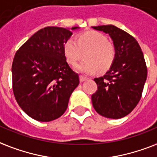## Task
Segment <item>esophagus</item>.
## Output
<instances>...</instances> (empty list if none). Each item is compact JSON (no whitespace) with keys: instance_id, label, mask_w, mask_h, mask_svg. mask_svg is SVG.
<instances>
[{"instance_id":"esophagus-1","label":"esophagus","mask_w":157,"mask_h":157,"mask_svg":"<svg viewBox=\"0 0 157 157\" xmlns=\"http://www.w3.org/2000/svg\"><path fill=\"white\" fill-rule=\"evenodd\" d=\"M87 77H84V76H82V75H80L79 76L80 82H83V81H85V80L87 79Z\"/></svg>"}]
</instances>
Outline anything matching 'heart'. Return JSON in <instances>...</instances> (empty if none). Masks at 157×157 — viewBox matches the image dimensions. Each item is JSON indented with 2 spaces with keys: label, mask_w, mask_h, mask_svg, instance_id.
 Listing matches in <instances>:
<instances>
[{
  "label": "heart",
  "mask_w": 157,
  "mask_h": 157,
  "mask_svg": "<svg viewBox=\"0 0 157 157\" xmlns=\"http://www.w3.org/2000/svg\"><path fill=\"white\" fill-rule=\"evenodd\" d=\"M85 52V59L79 62L75 69L83 74H92L98 69L99 72L109 70L116 57V48L106 36L96 31L82 33L78 39L70 37L64 44V54L67 62L75 65Z\"/></svg>",
  "instance_id": "1"
}]
</instances>
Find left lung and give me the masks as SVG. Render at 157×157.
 Listing matches in <instances>:
<instances>
[{
	"label": "left lung",
	"instance_id": "left-lung-1",
	"mask_svg": "<svg viewBox=\"0 0 157 157\" xmlns=\"http://www.w3.org/2000/svg\"><path fill=\"white\" fill-rule=\"evenodd\" d=\"M92 29L108 33L116 48L110 70L94 78L98 90L92 95V105L104 117L120 119L128 115L142 98L147 76L145 59L138 42L127 32L111 24Z\"/></svg>",
	"mask_w": 157,
	"mask_h": 157
}]
</instances>
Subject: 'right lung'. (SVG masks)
Segmentation results:
<instances>
[{
  "mask_svg": "<svg viewBox=\"0 0 157 157\" xmlns=\"http://www.w3.org/2000/svg\"><path fill=\"white\" fill-rule=\"evenodd\" d=\"M71 35L65 28L46 27L15 53L12 64L14 98L22 110L37 121L60 117L79 83L78 75L70 67L64 54V44Z\"/></svg>",
  "mask_w": 157,
  "mask_h": 157,
  "instance_id": "1",
  "label": "right lung"
}]
</instances>
